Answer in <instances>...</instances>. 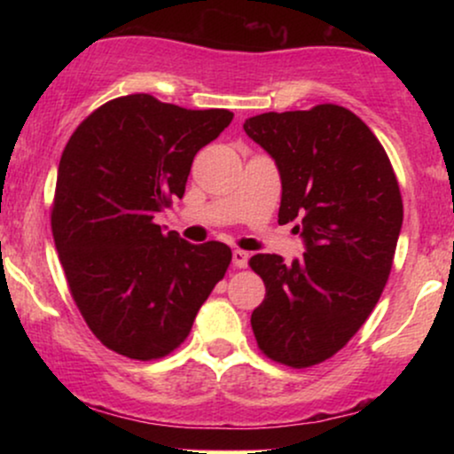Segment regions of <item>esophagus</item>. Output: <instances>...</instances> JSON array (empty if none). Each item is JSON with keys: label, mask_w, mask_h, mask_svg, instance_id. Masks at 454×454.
<instances>
[{"label": "esophagus", "mask_w": 454, "mask_h": 454, "mask_svg": "<svg viewBox=\"0 0 454 454\" xmlns=\"http://www.w3.org/2000/svg\"><path fill=\"white\" fill-rule=\"evenodd\" d=\"M247 260H249V254L243 252V249H234V252H232V264L237 269L247 267Z\"/></svg>", "instance_id": "obj_1"}]
</instances>
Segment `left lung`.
Wrapping results in <instances>:
<instances>
[{
	"label": "left lung",
	"instance_id": "8db88e82",
	"mask_svg": "<svg viewBox=\"0 0 454 454\" xmlns=\"http://www.w3.org/2000/svg\"><path fill=\"white\" fill-rule=\"evenodd\" d=\"M245 134L278 164L279 223L296 222L305 254H256L267 294L252 314L270 361L305 369L337 354L387 286L403 222L397 176L376 134L348 108L262 113Z\"/></svg>",
	"mask_w": 454,
	"mask_h": 454
}]
</instances>
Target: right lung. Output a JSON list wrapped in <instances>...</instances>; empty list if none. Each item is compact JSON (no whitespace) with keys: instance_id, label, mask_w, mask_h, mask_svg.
<instances>
[{"instance_id":"1","label":"right lung","mask_w":454,"mask_h":454,"mask_svg":"<svg viewBox=\"0 0 454 454\" xmlns=\"http://www.w3.org/2000/svg\"><path fill=\"white\" fill-rule=\"evenodd\" d=\"M232 117L134 93L102 104L67 140L51 228L72 299L108 350L170 354L226 275L228 245H192L155 217L184 198L194 155Z\"/></svg>"}]
</instances>
